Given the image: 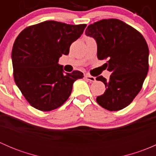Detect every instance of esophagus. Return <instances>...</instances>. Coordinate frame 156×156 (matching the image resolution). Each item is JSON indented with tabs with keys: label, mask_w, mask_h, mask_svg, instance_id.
<instances>
[{
	"label": "esophagus",
	"mask_w": 156,
	"mask_h": 156,
	"mask_svg": "<svg viewBox=\"0 0 156 156\" xmlns=\"http://www.w3.org/2000/svg\"><path fill=\"white\" fill-rule=\"evenodd\" d=\"M84 78H85V79H87V81H91V82H94V81H96L95 77H93V76H91V75H84Z\"/></svg>",
	"instance_id": "obj_1"
}]
</instances>
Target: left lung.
Segmentation results:
<instances>
[{
    "label": "left lung",
    "mask_w": 156,
    "mask_h": 156,
    "mask_svg": "<svg viewBox=\"0 0 156 156\" xmlns=\"http://www.w3.org/2000/svg\"><path fill=\"white\" fill-rule=\"evenodd\" d=\"M87 36L95 39L97 58L108 59L109 80L103 76L97 81L106 90L97 97L99 105L109 111L128 106L140 91L149 71V48L144 36L124 22L103 20L87 26Z\"/></svg>",
    "instance_id": "8db88e82"
}]
</instances>
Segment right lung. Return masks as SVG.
Returning a JSON list of instances; mask_svg holds the SVG:
<instances>
[{
    "label": "right lung",
    "mask_w": 156,
    "mask_h": 156,
    "mask_svg": "<svg viewBox=\"0 0 156 156\" xmlns=\"http://www.w3.org/2000/svg\"><path fill=\"white\" fill-rule=\"evenodd\" d=\"M87 25L44 21L25 29L12 50L15 83L31 106L44 112L62 106L72 93L80 71L64 73L58 63L68 55L72 43L81 37Z\"/></svg>",
    "instance_id": "obj_1"
}]
</instances>
